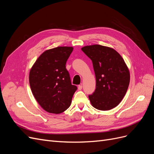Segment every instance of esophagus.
I'll return each instance as SVG.
<instances>
[{
  "mask_svg": "<svg viewBox=\"0 0 154 154\" xmlns=\"http://www.w3.org/2000/svg\"><path fill=\"white\" fill-rule=\"evenodd\" d=\"M78 88L79 90H82V85H79Z\"/></svg>",
  "mask_w": 154,
  "mask_h": 154,
  "instance_id": "obj_1",
  "label": "esophagus"
}]
</instances>
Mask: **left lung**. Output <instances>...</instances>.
<instances>
[{
	"instance_id": "obj_1",
	"label": "left lung",
	"mask_w": 154,
	"mask_h": 154,
	"mask_svg": "<svg viewBox=\"0 0 154 154\" xmlns=\"http://www.w3.org/2000/svg\"><path fill=\"white\" fill-rule=\"evenodd\" d=\"M82 50L92 62L96 90L88 96L92 105L100 110L118 106L127 91L130 72L123 58L112 48L101 45H87Z\"/></svg>"
}]
</instances>
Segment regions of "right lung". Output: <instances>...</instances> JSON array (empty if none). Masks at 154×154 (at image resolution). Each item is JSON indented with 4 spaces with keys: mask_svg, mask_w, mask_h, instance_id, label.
<instances>
[{
    "mask_svg": "<svg viewBox=\"0 0 154 154\" xmlns=\"http://www.w3.org/2000/svg\"><path fill=\"white\" fill-rule=\"evenodd\" d=\"M72 47L46 50L31 67L29 81L35 98L44 110L60 114L71 105L77 87L71 84L66 67Z\"/></svg>",
    "mask_w": 154,
    "mask_h": 154,
    "instance_id": "obj_1",
    "label": "right lung"
}]
</instances>
